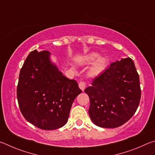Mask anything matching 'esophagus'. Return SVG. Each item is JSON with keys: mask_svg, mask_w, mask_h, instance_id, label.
Listing matches in <instances>:
<instances>
[{"mask_svg": "<svg viewBox=\"0 0 155 155\" xmlns=\"http://www.w3.org/2000/svg\"><path fill=\"white\" fill-rule=\"evenodd\" d=\"M79 87H80L81 90L84 91L85 88H86V84L84 82H80L79 83Z\"/></svg>", "mask_w": 155, "mask_h": 155, "instance_id": "esophagus-1", "label": "esophagus"}]
</instances>
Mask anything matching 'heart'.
Instances as JSON below:
<instances>
[{"label":"heart","mask_w":155,"mask_h":155,"mask_svg":"<svg viewBox=\"0 0 155 155\" xmlns=\"http://www.w3.org/2000/svg\"><path fill=\"white\" fill-rule=\"evenodd\" d=\"M80 62L83 65H91L87 71V74L91 78H97L102 75L106 70L108 60L104 56H100L98 52L91 51L84 55L80 59Z\"/></svg>","instance_id":"heart-1"}]
</instances>
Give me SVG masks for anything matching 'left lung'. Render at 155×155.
I'll list each match as a JSON object with an SVG mask.
<instances>
[{
    "label": "left lung",
    "mask_w": 155,
    "mask_h": 155,
    "mask_svg": "<svg viewBox=\"0 0 155 155\" xmlns=\"http://www.w3.org/2000/svg\"><path fill=\"white\" fill-rule=\"evenodd\" d=\"M84 92L90 99L88 114L103 128H116L127 123L138 107L141 97L139 75L131 58L112 62Z\"/></svg>",
    "instance_id": "obj_1"
}]
</instances>
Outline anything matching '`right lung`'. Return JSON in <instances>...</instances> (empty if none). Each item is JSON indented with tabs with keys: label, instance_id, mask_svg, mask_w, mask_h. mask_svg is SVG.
I'll use <instances>...</instances> for the list:
<instances>
[{
	"label": "right lung",
	"instance_id": "right-lung-1",
	"mask_svg": "<svg viewBox=\"0 0 155 155\" xmlns=\"http://www.w3.org/2000/svg\"><path fill=\"white\" fill-rule=\"evenodd\" d=\"M48 51L30 52L20 70L17 98L27 121L44 130L67 123L73 102L82 91L51 61Z\"/></svg>",
	"mask_w": 155,
	"mask_h": 155
}]
</instances>
